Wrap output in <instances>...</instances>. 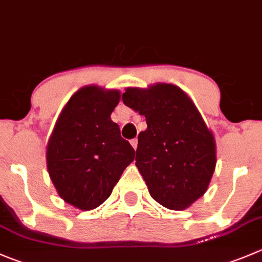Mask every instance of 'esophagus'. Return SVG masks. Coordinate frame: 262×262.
I'll list each match as a JSON object with an SVG mask.
<instances>
[{"label": "esophagus", "instance_id": "obj_1", "mask_svg": "<svg viewBox=\"0 0 262 262\" xmlns=\"http://www.w3.org/2000/svg\"><path fill=\"white\" fill-rule=\"evenodd\" d=\"M131 145H133L134 149L138 148V139H133V140H131Z\"/></svg>", "mask_w": 262, "mask_h": 262}]
</instances>
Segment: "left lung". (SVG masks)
Returning <instances> with one entry per match:
<instances>
[{"instance_id":"1","label":"left lung","mask_w":262,"mask_h":262,"mask_svg":"<svg viewBox=\"0 0 262 262\" xmlns=\"http://www.w3.org/2000/svg\"><path fill=\"white\" fill-rule=\"evenodd\" d=\"M124 105L145 117L138 138L136 167L151 198L185 210L207 190L216 167V144L196 106L175 84L128 87Z\"/></svg>"}]
</instances>
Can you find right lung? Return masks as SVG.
I'll list each match as a JSON object with an SVG mask.
<instances>
[{
    "label": "right lung",
    "instance_id": "add662e5",
    "mask_svg": "<svg viewBox=\"0 0 262 262\" xmlns=\"http://www.w3.org/2000/svg\"><path fill=\"white\" fill-rule=\"evenodd\" d=\"M118 90L86 86L69 99L47 144L49 175L59 195L90 211L112 194L135 150L111 119Z\"/></svg>",
    "mask_w": 262,
    "mask_h": 262
}]
</instances>
